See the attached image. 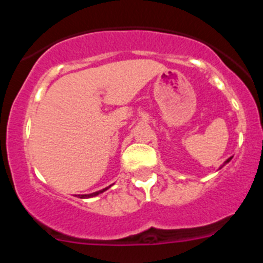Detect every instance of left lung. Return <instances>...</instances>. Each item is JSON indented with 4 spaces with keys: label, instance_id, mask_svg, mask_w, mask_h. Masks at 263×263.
I'll use <instances>...</instances> for the list:
<instances>
[{
    "label": "left lung",
    "instance_id": "1",
    "mask_svg": "<svg viewBox=\"0 0 263 263\" xmlns=\"http://www.w3.org/2000/svg\"><path fill=\"white\" fill-rule=\"evenodd\" d=\"M231 159H232V157H231V158H228V159L225 160V162H224V164H227L228 162H231ZM224 164H222V166H224Z\"/></svg>",
    "mask_w": 263,
    "mask_h": 263
}]
</instances>
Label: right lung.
<instances>
[{
  "label": "right lung",
  "mask_w": 263,
  "mask_h": 263,
  "mask_svg": "<svg viewBox=\"0 0 263 263\" xmlns=\"http://www.w3.org/2000/svg\"><path fill=\"white\" fill-rule=\"evenodd\" d=\"M110 187V185H109ZM109 187L104 188V190H101V191H97V192H93V194H89V195H79V197H81V199H85V197H93V196H97L99 194H103L104 191H106Z\"/></svg>",
  "instance_id": "obj_1"
}]
</instances>
